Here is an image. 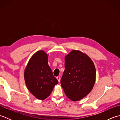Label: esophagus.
I'll use <instances>...</instances> for the list:
<instances>
[{
	"label": "esophagus",
	"instance_id": "obj_1",
	"mask_svg": "<svg viewBox=\"0 0 120 120\" xmlns=\"http://www.w3.org/2000/svg\"><path fill=\"white\" fill-rule=\"evenodd\" d=\"M57 80H58L59 82H60V76H58V77H57Z\"/></svg>",
	"mask_w": 120,
	"mask_h": 120
}]
</instances>
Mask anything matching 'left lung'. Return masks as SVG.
I'll use <instances>...</instances> for the list:
<instances>
[{
	"label": "left lung",
	"mask_w": 120,
	"mask_h": 120,
	"mask_svg": "<svg viewBox=\"0 0 120 120\" xmlns=\"http://www.w3.org/2000/svg\"><path fill=\"white\" fill-rule=\"evenodd\" d=\"M64 60L65 70L61 85L68 98L79 101L90 92L94 86L95 65L87 55L77 50L71 51Z\"/></svg>",
	"instance_id": "1"
}]
</instances>
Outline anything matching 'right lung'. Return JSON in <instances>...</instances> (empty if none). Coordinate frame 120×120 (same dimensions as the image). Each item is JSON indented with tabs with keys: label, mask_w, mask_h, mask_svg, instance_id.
<instances>
[{
	"label": "right lung",
	"mask_w": 120,
	"mask_h": 120,
	"mask_svg": "<svg viewBox=\"0 0 120 120\" xmlns=\"http://www.w3.org/2000/svg\"><path fill=\"white\" fill-rule=\"evenodd\" d=\"M48 55L42 50L30 59L24 71L26 85L32 94L40 100L50 95L58 81L48 64Z\"/></svg>",
	"instance_id": "obj_1"
}]
</instances>
